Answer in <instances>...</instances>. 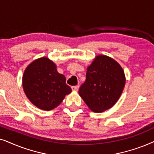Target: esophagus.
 I'll return each mask as SVG.
<instances>
[{"instance_id":"esophagus-1","label":"esophagus","mask_w":154,"mask_h":154,"mask_svg":"<svg viewBox=\"0 0 154 154\" xmlns=\"http://www.w3.org/2000/svg\"><path fill=\"white\" fill-rule=\"evenodd\" d=\"M71 89H72L73 91H75V92H77L78 90H79V85L72 86V87H71Z\"/></svg>"}]
</instances>
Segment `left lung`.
<instances>
[{
  "instance_id": "8db88e82",
  "label": "left lung",
  "mask_w": 154,
  "mask_h": 154,
  "mask_svg": "<svg viewBox=\"0 0 154 154\" xmlns=\"http://www.w3.org/2000/svg\"><path fill=\"white\" fill-rule=\"evenodd\" d=\"M125 84L121 65L110 57L99 54L88 66L86 80L79 92L90 110L102 113L117 102Z\"/></svg>"
}]
</instances>
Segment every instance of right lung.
<instances>
[{
    "instance_id": "add662e5",
    "label": "right lung",
    "mask_w": 154,
    "mask_h": 154,
    "mask_svg": "<svg viewBox=\"0 0 154 154\" xmlns=\"http://www.w3.org/2000/svg\"><path fill=\"white\" fill-rule=\"evenodd\" d=\"M22 85L29 101L45 111L56 108L71 92L66 78L57 72L56 64L46 57L35 60L27 66Z\"/></svg>"
}]
</instances>
